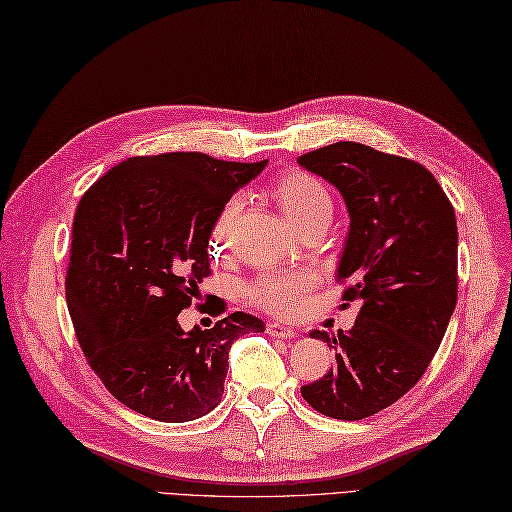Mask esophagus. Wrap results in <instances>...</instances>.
Listing matches in <instances>:
<instances>
[{
  "label": "esophagus",
  "instance_id": "34e87169",
  "mask_svg": "<svg viewBox=\"0 0 512 512\" xmlns=\"http://www.w3.org/2000/svg\"><path fill=\"white\" fill-rule=\"evenodd\" d=\"M267 334L273 336V338H295L297 331L293 327L282 325V323H269L267 325Z\"/></svg>",
  "mask_w": 512,
  "mask_h": 512
}]
</instances>
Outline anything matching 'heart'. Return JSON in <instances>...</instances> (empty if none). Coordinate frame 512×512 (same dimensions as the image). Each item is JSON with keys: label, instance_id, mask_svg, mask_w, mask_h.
Listing matches in <instances>:
<instances>
[{"label": "heart", "instance_id": "1", "mask_svg": "<svg viewBox=\"0 0 512 512\" xmlns=\"http://www.w3.org/2000/svg\"><path fill=\"white\" fill-rule=\"evenodd\" d=\"M273 198L280 204L282 213L297 230L314 222H329L331 211H334V200L327 185L308 172H290L280 176L273 183ZM241 198L232 196L224 202L222 209L215 215L209 247L213 254L224 252L228 245L230 230L234 226L241 211ZM316 286V275L306 269H278V271H262L256 278L245 284V297L254 306L280 316H295L306 295Z\"/></svg>", "mask_w": 512, "mask_h": 512}]
</instances>
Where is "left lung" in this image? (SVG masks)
I'll use <instances>...</instances> for the list:
<instances>
[{"mask_svg": "<svg viewBox=\"0 0 512 512\" xmlns=\"http://www.w3.org/2000/svg\"><path fill=\"white\" fill-rule=\"evenodd\" d=\"M351 215L338 282L342 308L359 303L355 325L312 338L336 351L325 377L301 396L323 416L364 420L416 385L437 353L457 306V219L437 178L418 161L357 142L301 155Z\"/></svg>", "mask_w": 512, "mask_h": 512, "instance_id": "obj_1", "label": "left lung"}]
</instances>
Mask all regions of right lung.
<instances>
[{"instance_id":"right-lung-1","label":"right lung","mask_w":512,"mask_h":512,"mask_svg":"<svg viewBox=\"0 0 512 512\" xmlns=\"http://www.w3.org/2000/svg\"><path fill=\"white\" fill-rule=\"evenodd\" d=\"M265 165L204 153L131 157L77 204L64 286L79 347L112 396L146 418L189 422L213 411L232 342L265 329L245 312L211 329L178 325L211 275L215 215Z\"/></svg>"}]
</instances>
